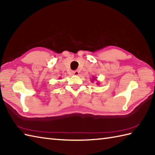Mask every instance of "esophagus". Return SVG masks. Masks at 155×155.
<instances>
[{"mask_svg":"<svg viewBox=\"0 0 155 155\" xmlns=\"http://www.w3.org/2000/svg\"><path fill=\"white\" fill-rule=\"evenodd\" d=\"M72 74H73L74 75H78V74H79V72H78V71H74L72 72Z\"/></svg>","mask_w":155,"mask_h":155,"instance_id":"obj_1","label":"esophagus"}]
</instances>
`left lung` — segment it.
Here are the masks:
<instances>
[{
    "label": "left lung",
    "mask_w": 155,
    "mask_h": 155,
    "mask_svg": "<svg viewBox=\"0 0 155 155\" xmlns=\"http://www.w3.org/2000/svg\"><path fill=\"white\" fill-rule=\"evenodd\" d=\"M93 79H94V78H93Z\"/></svg>",
    "instance_id": "8db88e82"
}]
</instances>
